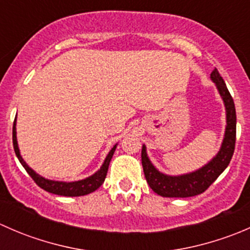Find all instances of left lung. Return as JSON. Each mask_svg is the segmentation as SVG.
Instances as JSON below:
<instances>
[{"instance_id":"8db88e82","label":"left lung","mask_w":250,"mask_h":250,"mask_svg":"<svg viewBox=\"0 0 250 250\" xmlns=\"http://www.w3.org/2000/svg\"><path fill=\"white\" fill-rule=\"evenodd\" d=\"M210 78L215 83L219 93L224 100L226 110V128L224 135L223 144L216 153L215 157L192 173L183 174V175H167L158 172L151 161L148 160L146 153L145 145H143L141 150V163H143L144 174L148 186L162 197H192L204 192L214 181L218 179L226 167L230 163L234 151L236 144V109L234 103L223 77L220 76L216 69L213 70Z\"/></svg>"}]
</instances>
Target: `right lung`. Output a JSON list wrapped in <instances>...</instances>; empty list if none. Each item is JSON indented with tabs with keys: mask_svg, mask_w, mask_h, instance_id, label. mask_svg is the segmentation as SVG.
<instances>
[{
	"mask_svg": "<svg viewBox=\"0 0 250 250\" xmlns=\"http://www.w3.org/2000/svg\"><path fill=\"white\" fill-rule=\"evenodd\" d=\"M16 121H17V118L14 120V125H13L14 151H16V155H17L18 160H19V162L21 163V166L25 168V170H26L27 174H29L32 179H34V181L40 186V188L48 191V192L54 193V195L67 196V197H77V196H84V195H88V193H90V192H94L97 188H99L100 186L103 185L105 178H106L110 161H111V158H112L113 152H115L117 144H116V145L111 148L110 152L107 153L106 158H105L104 163H103V166L100 167V169L98 170L97 173L93 174V175L88 176V178L83 179V180L72 181V183L48 180V179H44L43 176L39 175V174L35 172V170H32L31 168H30L29 166L25 163V161L22 160L21 155H20V152H19V147H18Z\"/></svg>",
	"mask_w": 250,
	"mask_h": 250,
	"instance_id": "right-lung-1",
	"label": "right lung"
}]
</instances>
